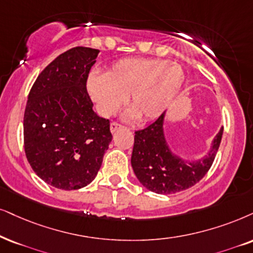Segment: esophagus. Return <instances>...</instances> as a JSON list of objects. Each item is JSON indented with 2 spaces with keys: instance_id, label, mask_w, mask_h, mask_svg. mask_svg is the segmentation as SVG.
<instances>
[{
  "instance_id": "34e87169",
  "label": "esophagus",
  "mask_w": 253,
  "mask_h": 253,
  "mask_svg": "<svg viewBox=\"0 0 253 253\" xmlns=\"http://www.w3.org/2000/svg\"><path fill=\"white\" fill-rule=\"evenodd\" d=\"M120 127H123L120 124H118V123H112V124H111V132H116V130H117L118 128H120Z\"/></svg>"
}]
</instances>
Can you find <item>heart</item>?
Wrapping results in <instances>:
<instances>
[{"label": "heart", "mask_w": 253, "mask_h": 253, "mask_svg": "<svg viewBox=\"0 0 253 253\" xmlns=\"http://www.w3.org/2000/svg\"><path fill=\"white\" fill-rule=\"evenodd\" d=\"M178 64L148 58H126L114 64L106 75L92 73L87 89L99 113L116 114L126 101L133 108L128 118L156 119L166 111L184 83Z\"/></svg>", "instance_id": "heart-1"}]
</instances>
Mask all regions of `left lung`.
<instances>
[{
    "mask_svg": "<svg viewBox=\"0 0 253 253\" xmlns=\"http://www.w3.org/2000/svg\"><path fill=\"white\" fill-rule=\"evenodd\" d=\"M165 114L146 128L136 130L130 164L143 187L153 193L168 195L188 189L206 176L218 150L223 128L203 159L187 162L172 154L167 145L164 133Z\"/></svg>",
    "mask_w": 253,
    "mask_h": 253,
    "instance_id": "obj_1",
    "label": "left lung"
}]
</instances>
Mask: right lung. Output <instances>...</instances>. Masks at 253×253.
Instances as JSON below:
<instances>
[{"mask_svg": "<svg viewBox=\"0 0 253 253\" xmlns=\"http://www.w3.org/2000/svg\"><path fill=\"white\" fill-rule=\"evenodd\" d=\"M99 50L76 46L38 75L24 112V150L34 171L57 189L91 183L112 141L110 120L97 116L86 89Z\"/></svg>", "mask_w": 253, "mask_h": 253, "instance_id": "1", "label": "right lung"}]
</instances>
